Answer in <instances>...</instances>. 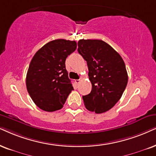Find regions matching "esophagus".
<instances>
[{
	"mask_svg": "<svg viewBox=\"0 0 156 156\" xmlns=\"http://www.w3.org/2000/svg\"><path fill=\"white\" fill-rule=\"evenodd\" d=\"M75 82H76V83L77 86H78V84H79L80 82V80H79V79L75 80Z\"/></svg>",
	"mask_w": 156,
	"mask_h": 156,
	"instance_id": "obj_1",
	"label": "esophagus"
}]
</instances>
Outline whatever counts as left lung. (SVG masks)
I'll return each instance as SVG.
<instances>
[{"label":"left lung","mask_w":156,"mask_h":156,"mask_svg":"<svg viewBox=\"0 0 156 156\" xmlns=\"http://www.w3.org/2000/svg\"><path fill=\"white\" fill-rule=\"evenodd\" d=\"M78 52L87 62L92 84L89 94L83 96L85 106L101 114L117 103L125 90L128 76L125 62L117 51L99 39H80Z\"/></svg>","instance_id":"1"}]
</instances>
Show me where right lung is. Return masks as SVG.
<instances>
[{
	"mask_svg": "<svg viewBox=\"0 0 156 156\" xmlns=\"http://www.w3.org/2000/svg\"><path fill=\"white\" fill-rule=\"evenodd\" d=\"M76 41L55 39L36 52L27 71L26 84L31 99L41 109H62L73 90L66 69V60L76 50Z\"/></svg>",
	"mask_w": 156,
	"mask_h": 156,
	"instance_id": "add662e5",
	"label": "right lung"
}]
</instances>
